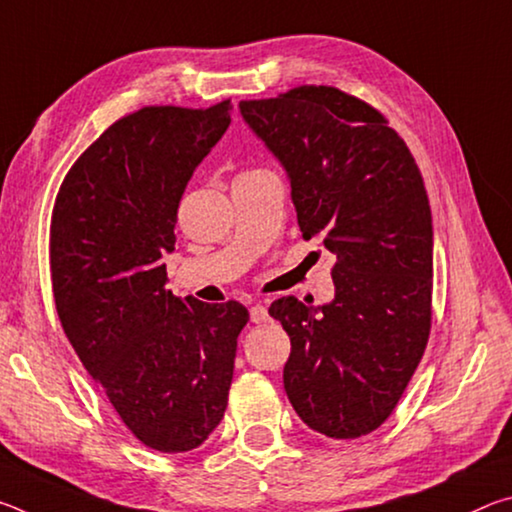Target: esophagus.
Segmentation results:
<instances>
[{"label": "esophagus", "mask_w": 512, "mask_h": 512, "mask_svg": "<svg viewBox=\"0 0 512 512\" xmlns=\"http://www.w3.org/2000/svg\"><path fill=\"white\" fill-rule=\"evenodd\" d=\"M250 320H253V323H266V320H268V309L264 305L250 307Z\"/></svg>", "instance_id": "esophagus-1"}]
</instances>
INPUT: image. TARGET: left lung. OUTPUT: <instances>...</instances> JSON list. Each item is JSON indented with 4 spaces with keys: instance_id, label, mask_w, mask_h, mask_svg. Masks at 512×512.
I'll return each instance as SVG.
<instances>
[{
    "instance_id": "8db88e82",
    "label": "left lung",
    "mask_w": 512,
    "mask_h": 512,
    "mask_svg": "<svg viewBox=\"0 0 512 512\" xmlns=\"http://www.w3.org/2000/svg\"><path fill=\"white\" fill-rule=\"evenodd\" d=\"M239 110L287 171L302 237L336 259L332 302L287 296L268 309L291 339L284 391L323 436H366L429 341L433 225L420 169L381 112L327 85Z\"/></svg>"
}]
</instances>
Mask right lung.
<instances>
[{
  "mask_svg": "<svg viewBox=\"0 0 512 512\" xmlns=\"http://www.w3.org/2000/svg\"><path fill=\"white\" fill-rule=\"evenodd\" d=\"M230 101L121 117L60 185L49 264L56 311L85 370L146 447L196 449L221 422L248 309L167 287L189 178L230 126Z\"/></svg>",
  "mask_w": 512,
  "mask_h": 512,
  "instance_id": "right-lung-1",
  "label": "right lung"
}]
</instances>
